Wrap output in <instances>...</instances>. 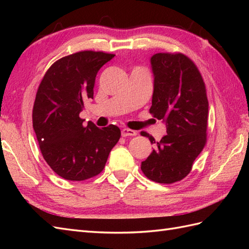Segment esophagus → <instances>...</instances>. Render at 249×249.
<instances>
[{
    "label": "esophagus",
    "instance_id": "1",
    "mask_svg": "<svg viewBox=\"0 0 249 249\" xmlns=\"http://www.w3.org/2000/svg\"><path fill=\"white\" fill-rule=\"evenodd\" d=\"M137 131L129 129V128H123L122 129V136L123 137H128V136H136Z\"/></svg>",
    "mask_w": 249,
    "mask_h": 249
}]
</instances>
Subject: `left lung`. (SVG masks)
I'll list each match as a JSON object with an SVG mask.
<instances>
[{
  "mask_svg": "<svg viewBox=\"0 0 249 249\" xmlns=\"http://www.w3.org/2000/svg\"><path fill=\"white\" fill-rule=\"evenodd\" d=\"M154 73L150 113L166 122L167 135L155 141V149L141 162V170L153 182L172 184L192 171L208 139L209 102L203 78L195 63L181 52H160L151 57Z\"/></svg>",
  "mask_w": 249,
  "mask_h": 249,
  "instance_id": "8db88e82",
  "label": "left lung"
}]
</instances>
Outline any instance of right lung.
Masks as SVG:
<instances>
[{
    "label": "right lung",
    "instance_id": "add662e5",
    "mask_svg": "<svg viewBox=\"0 0 249 249\" xmlns=\"http://www.w3.org/2000/svg\"><path fill=\"white\" fill-rule=\"evenodd\" d=\"M114 54L79 51L55 61L37 89L33 128L44 160L57 176L84 181L104 170L121 130L110 124L84 126L79 116L86 99L93 98L95 78Z\"/></svg>",
    "mask_w": 249,
    "mask_h": 249
}]
</instances>
